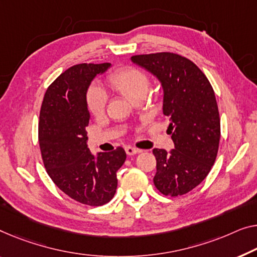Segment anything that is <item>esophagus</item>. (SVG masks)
<instances>
[{
    "label": "esophagus",
    "instance_id": "obj_1",
    "mask_svg": "<svg viewBox=\"0 0 257 257\" xmlns=\"http://www.w3.org/2000/svg\"><path fill=\"white\" fill-rule=\"evenodd\" d=\"M124 150H125V153H127L128 156H134V155H136V153L141 152V150H139V149L133 148V147H125Z\"/></svg>",
    "mask_w": 257,
    "mask_h": 257
}]
</instances>
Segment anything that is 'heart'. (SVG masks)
I'll use <instances>...</instances> for the list:
<instances>
[{"mask_svg": "<svg viewBox=\"0 0 257 257\" xmlns=\"http://www.w3.org/2000/svg\"><path fill=\"white\" fill-rule=\"evenodd\" d=\"M107 83L132 102L139 98H144L150 87V79L147 72L136 67L117 69L107 77ZM86 106L93 116L104 114L107 106L106 92L99 86H91L86 92Z\"/></svg>", "mask_w": 257, "mask_h": 257, "instance_id": "heart-1", "label": "heart"}]
</instances>
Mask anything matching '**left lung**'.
Returning a JSON list of instances; mask_svg holds the SVG:
<instances>
[{
    "instance_id": "left-lung-1",
    "label": "left lung",
    "mask_w": 257,
    "mask_h": 257,
    "mask_svg": "<svg viewBox=\"0 0 257 257\" xmlns=\"http://www.w3.org/2000/svg\"><path fill=\"white\" fill-rule=\"evenodd\" d=\"M132 61L162 82L163 112L171 122L174 149H153V183L166 196H181L200 185L216 160L220 140L216 95L203 71L185 56L162 52L134 55Z\"/></svg>"
}]
</instances>
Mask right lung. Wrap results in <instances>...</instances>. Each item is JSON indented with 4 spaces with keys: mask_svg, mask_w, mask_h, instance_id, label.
<instances>
[{
    "mask_svg": "<svg viewBox=\"0 0 257 257\" xmlns=\"http://www.w3.org/2000/svg\"><path fill=\"white\" fill-rule=\"evenodd\" d=\"M109 66L80 63L67 69L48 86L39 116V145L48 175L69 197L91 206L114 197L116 172L127 158L122 148L95 158L86 145L87 87Z\"/></svg>",
    "mask_w": 257,
    "mask_h": 257,
    "instance_id": "1",
    "label": "right lung"
}]
</instances>
